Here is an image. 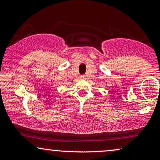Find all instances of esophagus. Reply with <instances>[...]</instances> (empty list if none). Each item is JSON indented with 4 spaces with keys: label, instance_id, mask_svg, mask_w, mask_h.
<instances>
[{
    "label": "esophagus",
    "instance_id": "obj_1",
    "mask_svg": "<svg viewBox=\"0 0 160 160\" xmlns=\"http://www.w3.org/2000/svg\"><path fill=\"white\" fill-rule=\"evenodd\" d=\"M80 80H86V76H85V75H82V76L80 77Z\"/></svg>",
    "mask_w": 160,
    "mask_h": 160
}]
</instances>
